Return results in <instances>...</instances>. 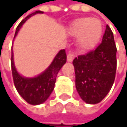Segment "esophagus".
Instances as JSON below:
<instances>
[{
	"mask_svg": "<svg viewBox=\"0 0 127 127\" xmlns=\"http://www.w3.org/2000/svg\"><path fill=\"white\" fill-rule=\"evenodd\" d=\"M74 57H75V56H74L73 54L68 53V54H67V61H68V62H71V61L74 60Z\"/></svg>",
	"mask_w": 127,
	"mask_h": 127,
	"instance_id": "esophagus-1",
	"label": "esophagus"
}]
</instances>
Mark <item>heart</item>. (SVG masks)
I'll return each instance as SVG.
<instances>
[{
    "mask_svg": "<svg viewBox=\"0 0 127 127\" xmlns=\"http://www.w3.org/2000/svg\"><path fill=\"white\" fill-rule=\"evenodd\" d=\"M72 32L75 36H79L78 39L79 48L87 51L93 48L99 41L102 33V25L98 19L83 17L73 23Z\"/></svg>",
    "mask_w": 127,
    "mask_h": 127,
    "instance_id": "1",
    "label": "heart"
}]
</instances>
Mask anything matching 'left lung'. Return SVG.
<instances>
[{
	"label": "left lung",
	"mask_w": 127,
	"mask_h": 127,
	"mask_svg": "<svg viewBox=\"0 0 127 127\" xmlns=\"http://www.w3.org/2000/svg\"><path fill=\"white\" fill-rule=\"evenodd\" d=\"M116 52L113 32L107 25L101 44L74 59L76 90L87 103H98L111 89L117 67Z\"/></svg>",
	"instance_id": "left-lung-1"
}]
</instances>
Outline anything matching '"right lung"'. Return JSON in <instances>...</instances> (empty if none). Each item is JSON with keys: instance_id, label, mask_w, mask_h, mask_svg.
Masks as SVG:
<instances>
[{"instance_id": "add662e5", "label": "right lung", "mask_w": 127, "mask_h": 127, "mask_svg": "<svg viewBox=\"0 0 127 127\" xmlns=\"http://www.w3.org/2000/svg\"><path fill=\"white\" fill-rule=\"evenodd\" d=\"M36 13H43V12L36 11L26 16L16 28L14 38L17 35L23 24L32 16ZM66 52L64 49L60 50L47 70H45L43 73L39 75L36 77L25 78L21 76L16 71L13 62V54L12 52L11 67L12 78H13L14 85L20 96L27 102L32 105H38L44 102L52 92L54 87H55L57 74L61 67L64 66V64L66 63Z\"/></svg>"}]
</instances>
